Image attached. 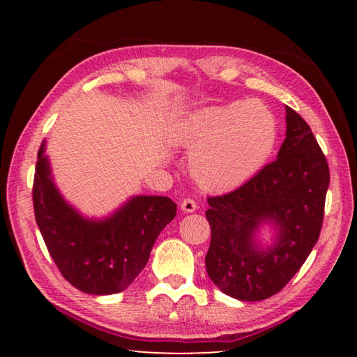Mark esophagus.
<instances>
[{
	"label": "esophagus",
	"instance_id": "34e87169",
	"mask_svg": "<svg viewBox=\"0 0 357 357\" xmlns=\"http://www.w3.org/2000/svg\"><path fill=\"white\" fill-rule=\"evenodd\" d=\"M198 208L197 202L193 200V198H184L183 202H181V209L184 211V213H193Z\"/></svg>",
	"mask_w": 357,
	"mask_h": 357
}]
</instances>
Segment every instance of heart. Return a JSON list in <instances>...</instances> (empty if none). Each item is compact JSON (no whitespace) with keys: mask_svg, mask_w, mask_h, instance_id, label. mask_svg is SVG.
I'll use <instances>...</instances> for the list:
<instances>
[{"mask_svg":"<svg viewBox=\"0 0 357 357\" xmlns=\"http://www.w3.org/2000/svg\"><path fill=\"white\" fill-rule=\"evenodd\" d=\"M174 140L192 149V173L206 189H231L268 164L279 140V123L259 100L200 108L178 126Z\"/></svg>","mask_w":357,"mask_h":357,"instance_id":"1","label":"heart"}]
</instances>
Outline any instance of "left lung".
I'll return each instance as SVG.
<instances>
[{
  "instance_id": "8db88e82",
  "label": "left lung",
  "mask_w": 357,
  "mask_h": 357,
  "mask_svg": "<svg viewBox=\"0 0 357 357\" xmlns=\"http://www.w3.org/2000/svg\"><path fill=\"white\" fill-rule=\"evenodd\" d=\"M329 167L310 126L287 107V138L277 159L223 195L209 197V279L241 301H263L280 291L317 244L324 217ZM274 221L273 250L252 243L263 221Z\"/></svg>"
}]
</instances>
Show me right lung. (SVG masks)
Wrapping results in <instances>:
<instances>
[{
    "label": "right lung",
    "mask_w": 357,
    "mask_h": 357,
    "mask_svg": "<svg viewBox=\"0 0 357 357\" xmlns=\"http://www.w3.org/2000/svg\"><path fill=\"white\" fill-rule=\"evenodd\" d=\"M42 142L33 183L34 215L59 273L88 294H113L142 273L159 233L176 215L168 197H134L105 220H88L59 195Z\"/></svg>",
    "instance_id": "1"
}]
</instances>
